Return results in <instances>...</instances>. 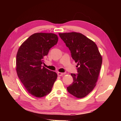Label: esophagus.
Instances as JSON below:
<instances>
[{
	"instance_id": "1",
	"label": "esophagus",
	"mask_w": 121,
	"mask_h": 121,
	"mask_svg": "<svg viewBox=\"0 0 121 121\" xmlns=\"http://www.w3.org/2000/svg\"><path fill=\"white\" fill-rule=\"evenodd\" d=\"M65 74V73H60V72L57 73V75L58 76H62L64 75Z\"/></svg>"
}]
</instances>
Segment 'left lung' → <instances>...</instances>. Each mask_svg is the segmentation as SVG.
<instances>
[{
    "label": "left lung",
    "mask_w": 121,
    "mask_h": 121,
    "mask_svg": "<svg viewBox=\"0 0 121 121\" xmlns=\"http://www.w3.org/2000/svg\"><path fill=\"white\" fill-rule=\"evenodd\" d=\"M58 34L77 63L78 74H71L73 82L67 90L76 97H85L96 86L101 69L102 57L98 47L93 41L80 33Z\"/></svg>",
    "instance_id": "8db88e82"
}]
</instances>
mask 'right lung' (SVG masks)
<instances>
[{"label":"right lung","mask_w":121,"mask_h":121,"mask_svg":"<svg viewBox=\"0 0 121 121\" xmlns=\"http://www.w3.org/2000/svg\"><path fill=\"white\" fill-rule=\"evenodd\" d=\"M57 41L56 34L37 33L24 41L17 51V76L26 89L34 96L42 97L48 94L57 77L56 72L41 65L44 56Z\"/></svg>","instance_id":"obj_1"}]
</instances>
